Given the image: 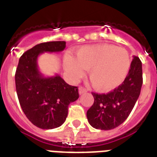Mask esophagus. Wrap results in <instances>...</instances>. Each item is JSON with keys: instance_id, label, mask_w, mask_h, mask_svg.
Returning <instances> with one entry per match:
<instances>
[{"instance_id": "34e87169", "label": "esophagus", "mask_w": 157, "mask_h": 157, "mask_svg": "<svg viewBox=\"0 0 157 157\" xmlns=\"http://www.w3.org/2000/svg\"><path fill=\"white\" fill-rule=\"evenodd\" d=\"M87 91L88 90H87L86 88H84V87H80V88H79V94H83L86 93Z\"/></svg>"}]
</instances>
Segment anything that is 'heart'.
I'll return each instance as SVG.
<instances>
[{"label":"heart","mask_w":157,"mask_h":157,"mask_svg":"<svg viewBox=\"0 0 157 157\" xmlns=\"http://www.w3.org/2000/svg\"><path fill=\"white\" fill-rule=\"evenodd\" d=\"M64 68L76 81L88 70L90 81L97 90L108 92L124 81L131 67V58L125 49L111 44L86 45L75 52V59L66 56Z\"/></svg>","instance_id":"b5f03b06"}]
</instances>
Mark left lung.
<instances>
[{
    "label": "left lung",
    "instance_id": "8db88e82",
    "mask_svg": "<svg viewBox=\"0 0 157 157\" xmlns=\"http://www.w3.org/2000/svg\"><path fill=\"white\" fill-rule=\"evenodd\" d=\"M143 85L142 63L134 56L129 73L117 88L107 94L92 93L94 102L86 116L91 126L109 130L127 119L140 94Z\"/></svg>",
    "mask_w": 157,
    "mask_h": 157
}]
</instances>
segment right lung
<instances>
[{
	"mask_svg": "<svg viewBox=\"0 0 157 157\" xmlns=\"http://www.w3.org/2000/svg\"><path fill=\"white\" fill-rule=\"evenodd\" d=\"M65 47V41L38 44L23 53L16 69V92L21 107L28 119L40 129L62 125L67 116L68 105L79 98L76 86H69L58 74L45 77L38 69L40 54L61 52Z\"/></svg>",
	"mask_w": 157,
	"mask_h": 157,
	"instance_id": "1",
	"label": "right lung"
}]
</instances>
